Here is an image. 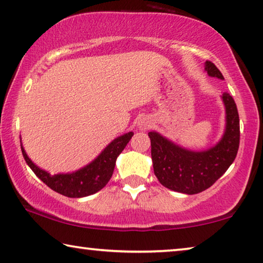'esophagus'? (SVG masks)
Returning <instances> with one entry per match:
<instances>
[{
	"label": "esophagus",
	"instance_id": "esophagus-1",
	"mask_svg": "<svg viewBox=\"0 0 263 263\" xmlns=\"http://www.w3.org/2000/svg\"><path fill=\"white\" fill-rule=\"evenodd\" d=\"M151 120L147 119V118H142L139 120V122H137V127H139L141 130H145V129H148L149 127H151Z\"/></svg>",
	"mask_w": 263,
	"mask_h": 263
}]
</instances>
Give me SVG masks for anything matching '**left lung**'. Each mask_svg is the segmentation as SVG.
I'll return each mask as SVG.
<instances>
[{
  "mask_svg": "<svg viewBox=\"0 0 263 263\" xmlns=\"http://www.w3.org/2000/svg\"><path fill=\"white\" fill-rule=\"evenodd\" d=\"M204 70L212 78L223 80L211 61H205ZM222 101L226 108V129L219 142L209 149L191 151L159 133H148L154 173L165 188L188 195L201 193L215 183L234 162L240 144L239 112L228 92L222 94Z\"/></svg>",
  "mask_w": 263,
  "mask_h": 263,
  "instance_id": "1",
  "label": "left lung"
}]
</instances>
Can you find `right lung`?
Returning a JSON list of instances; mask_svg holds the SVG:
<instances>
[{"mask_svg":"<svg viewBox=\"0 0 263 263\" xmlns=\"http://www.w3.org/2000/svg\"><path fill=\"white\" fill-rule=\"evenodd\" d=\"M133 135L134 133L129 132L127 134L116 137L86 167L72 173L56 174V175H51L50 173L37 167L28 157L22 143L21 151L27 164L35 173V175L52 191L68 197H84L98 193L109 182L114 172L116 159L126 148Z\"/></svg>","mask_w":263,"mask_h":263,"instance_id":"add662e5","label":"right lung"}]
</instances>
